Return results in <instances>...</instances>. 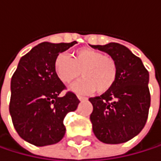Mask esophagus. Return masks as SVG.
<instances>
[{
	"label": "esophagus",
	"mask_w": 161,
	"mask_h": 161,
	"mask_svg": "<svg viewBox=\"0 0 161 161\" xmlns=\"http://www.w3.org/2000/svg\"><path fill=\"white\" fill-rule=\"evenodd\" d=\"M78 98H79V100H80V101H86V100H87V98L82 97V96H78Z\"/></svg>",
	"instance_id": "1"
}]
</instances>
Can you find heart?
<instances>
[{"label":"heart","instance_id":"1","mask_svg":"<svg viewBox=\"0 0 161 161\" xmlns=\"http://www.w3.org/2000/svg\"><path fill=\"white\" fill-rule=\"evenodd\" d=\"M53 68L58 79L65 84L75 81L81 73L83 79L71 87L79 94H89L94 90L100 94L107 92L114 85L117 77L115 60L91 48L76 50L72 53V58L59 53L54 59Z\"/></svg>","mask_w":161,"mask_h":161}]
</instances>
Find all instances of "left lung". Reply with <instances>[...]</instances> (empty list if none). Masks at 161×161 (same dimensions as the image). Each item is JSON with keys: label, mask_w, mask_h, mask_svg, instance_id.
Returning a JSON list of instances; mask_svg holds the SVG:
<instances>
[{"label": "left lung", "mask_w": 161, "mask_h": 161, "mask_svg": "<svg viewBox=\"0 0 161 161\" xmlns=\"http://www.w3.org/2000/svg\"><path fill=\"white\" fill-rule=\"evenodd\" d=\"M108 53L117 65L114 85L98 97L90 98V115L96 137L107 144L124 143L144 128L149 114L151 96L149 72L141 59L119 43L91 45Z\"/></svg>", "instance_id": "1"}]
</instances>
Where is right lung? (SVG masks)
Wrapping results in <instances>:
<instances>
[{
  "label": "right lung",
  "mask_w": 161,
  "mask_h": 161,
  "mask_svg": "<svg viewBox=\"0 0 161 161\" xmlns=\"http://www.w3.org/2000/svg\"><path fill=\"white\" fill-rule=\"evenodd\" d=\"M40 43L21 58L11 78L9 113L13 126L24 140L35 146L59 142L65 134L63 120L75 111L80 100L68 91L53 68L58 55L75 45Z\"/></svg>",
  "instance_id": "1"
}]
</instances>
